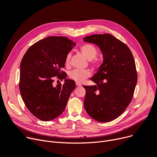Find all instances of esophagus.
I'll use <instances>...</instances> for the list:
<instances>
[{
	"instance_id": "1",
	"label": "esophagus",
	"mask_w": 157,
	"mask_h": 157,
	"mask_svg": "<svg viewBox=\"0 0 157 157\" xmlns=\"http://www.w3.org/2000/svg\"><path fill=\"white\" fill-rule=\"evenodd\" d=\"M76 85L77 86H81V84H80L79 82H76Z\"/></svg>"
}]
</instances>
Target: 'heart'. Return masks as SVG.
I'll return each instance as SVG.
<instances>
[{"instance_id":"obj_1","label":"heart","mask_w":157,"mask_h":157,"mask_svg":"<svg viewBox=\"0 0 157 157\" xmlns=\"http://www.w3.org/2000/svg\"><path fill=\"white\" fill-rule=\"evenodd\" d=\"M80 51L82 54L90 60L91 64L93 66H96L97 64V61L93 59L98 54L97 48L91 44L86 43L81 46ZM71 58V54L69 52L67 54L65 58V64L66 66L69 65ZM91 76V72L89 70H73L69 73V76L71 79H72L77 82H82L87 78Z\"/></svg>"}]
</instances>
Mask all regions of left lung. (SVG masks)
Instances as JSON below:
<instances>
[{
	"mask_svg": "<svg viewBox=\"0 0 157 157\" xmlns=\"http://www.w3.org/2000/svg\"><path fill=\"white\" fill-rule=\"evenodd\" d=\"M83 40L97 45L103 56V64L91 78L96 84L83 86L84 109L98 121H113L124 111L133 96L138 76L133 54L110 34L91 35Z\"/></svg>",
	"mask_w": 157,
	"mask_h": 157,
	"instance_id": "1",
	"label": "left lung"
}]
</instances>
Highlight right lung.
Here are the masks:
<instances>
[{
  "label": "right lung",
  "instance_id": "add662e5",
  "mask_svg": "<svg viewBox=\"0 0 157 157\" xmlns=\"http://www.w3.org/2000/svg\"><path fill=\"white\" fill-rule=\"evenodd\" d=\"M76 45L63 36H50L37 41L27 49L21 63L19 90L27 109L38 119L48 121L61 115L76 87L66 79L65 58ZM65 83L54 87L56 77Z\"/></svg>",
  "mask_w": 157,
  "mask_h": 157
}]
</instances>
